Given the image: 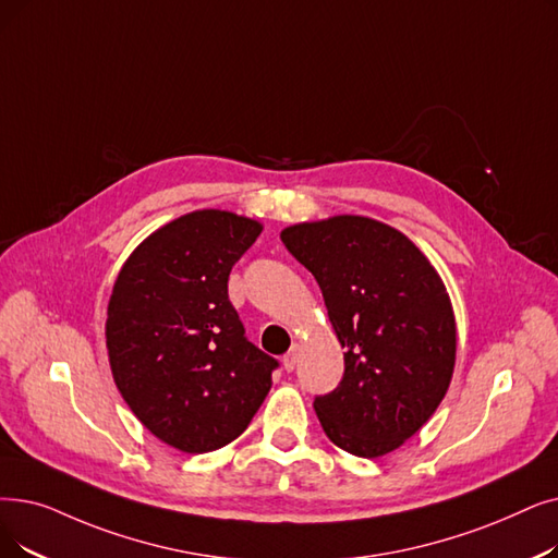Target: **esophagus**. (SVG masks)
I'll return each mask as SVG.
<instances>
[{
  "label": "esophagus",
  "instance_id": "34e87169",
  "mask_svg": "<svg viewBox=\"0 0 558 558\" xmlns=\"http://www.w3.org/2000/svg\"><path fill=\"white\" fill-rule=\"evenodd\" d=\"M299 353H301V344H292V349L287 351V355L282 357V367L284 372H294L296 367V360H299Z\"/></svg>",
  "mask_w": 558,
  "mask_h": 558
}]
</instances>
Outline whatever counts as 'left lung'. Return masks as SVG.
Segmentation results:
<instances>
[{
    "label": "left lung",
    "instance_id": "obj_1",
    "mask_svg": "<svg viewBox=\"0 0 558 558\" xmlns=\"http://www.w3.org/2000/svg\"><path fill=\"white\" fill-rule=\"evenodd\" d=\"M319 282L344 349V378L314 399L332 445L360 458L399 449L445 399L456 365V317L428 257L397 228L339 214L280 232Z\"/></svg>",
    "mask_w": 558,
    "mask_h": 558
}]
</instances>
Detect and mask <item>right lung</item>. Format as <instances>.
Instances as JSON below:
<instances>
[{"label": "right lung", "instance_id": "add662e5", "mask_svg": "<svg viewBox=\"0 0 558 558\" xmlns=\"http://www.w3.org/2000/svg\"><path fill=\"white\" fill-rule=\"evenodd\" d=\"M262 223L196 209L145 236L107 305V353L118 392L155 438L184 453L244 433L278 362L251 344L228 299L234 262Z\"/></svg>", "mask_w": 558, "mask_h": 558}]
</instances>
